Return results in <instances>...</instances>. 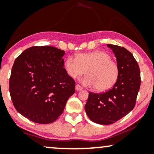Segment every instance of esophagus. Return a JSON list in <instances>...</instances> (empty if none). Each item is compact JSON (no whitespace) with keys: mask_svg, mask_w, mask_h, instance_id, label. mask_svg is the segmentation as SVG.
Masks as SVG:
<instances>
[{"mask_svg":"<svg viewBox=\"0 0 154 154\" xmlns=\"http://www.w3.org/2000/svg\"><path fill=\"white\" fill-rule=\"evenodd\" d=\"M82 90H83V88H82L81 85H79V84L75 85V90H76V91L79 92V91H81Z\"/></svg>","mask_w":154,"mask_h":154,"instance_id":"esophagus-1","label":"esophagus"}]
</instances>
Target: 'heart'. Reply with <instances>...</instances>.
<instances>
[{
    "instance_id": "obj_1",
    "label": "heart",
    "mask_w": 154,
    "mask_h": 154,
    "mask_svg": "<svg viewBox=\"0 0 154 154\" xmlns=\"http://www.w3.org/2000/svg\"><path fill=\"white\" fill-rule=\"evenodd\" d=\"M66 74L76 79L84 74L82 83L88 87H95L98 92L106 91L116 83L119 67L110 54L104 51H94L76 54L75 59L69 56L64 62Z\"/></svg>"
}]
</instances>
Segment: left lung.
<instances>
[{"mask_svg":"<svg viewBox=\"0 0 154 154\" xmlns=\"http://www.w3.org/2000/svg\"><path fill=\"white\" fill-rule=\"evenodd\" d=\"M107 46L116 57L119 79L106 92H90L85 106L89 119L101 125L114 123L133 109L141 84L139 65L131 52L119 45L107 44Z\"/></svg>","mask_w":154,"mask_h":154,"instance_id":"8db88e82","label":"left lung"}]
</instances>
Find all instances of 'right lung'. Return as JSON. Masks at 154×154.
Instances as JSON below:
<instances>
[{
  "label": "right lung",
  "mask_w": 154,
  "mask_h": 154,
  "mask_svg": "<svg viewBox=\"0 0 154 154\" xmlns=\"http://www.w3.org/2000/svg\"><path fill=\"white\" fill-rule=\"evenodd\" d=\"M64 50L33 46L14 61L9 81L10 94L20 114L37 123H51L64 111L75 92V81L64 68Z\"/></svg>",
  "instance_id": "right-lung-1"
}]
</instances>
